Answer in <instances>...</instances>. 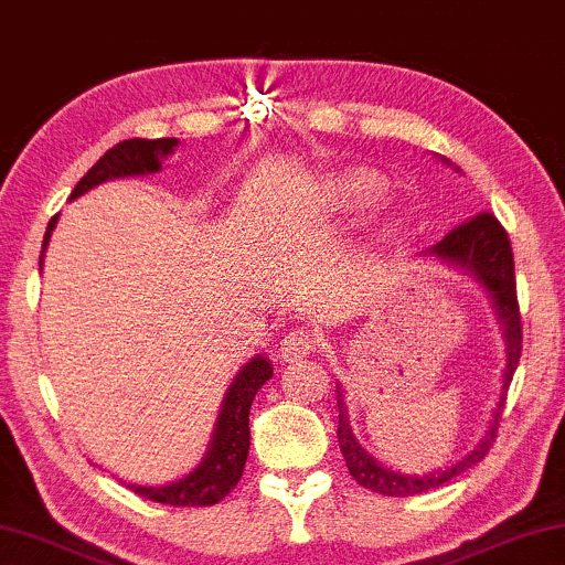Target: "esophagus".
Segmentation results:
<instances>
[{"mask_svg":"<svg viewBox=\"0 0 565 565\" xmlns=\"http://www.w3.org/2000/svg\"><path fill=\"white\" fill-rule=\"evenodd\" d=\"M315 349V338L310 330H291V333L284 335L281 345H278V356L284 361H297L302 356H310Z\"/></svg>","mask_w":565,"mask_h":565,"instance_id":"1","label":"esophagus"}]
</instances>
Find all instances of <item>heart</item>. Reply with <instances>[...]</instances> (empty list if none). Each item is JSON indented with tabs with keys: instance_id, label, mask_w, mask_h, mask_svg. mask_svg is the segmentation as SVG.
<instances>
[{
	"instance_id": "b5f03b06",
	"label": "heart",
	"mask_w": 565,
	"mask_h": 565,
	"mask_svg": "<svg viewBox=\"0 0 565 565\" xmlns=\"http://www.w3.org/2000/svg\"><path fill=\"white\" fill-rule=\"evenodd\" d=\"M382 188H385V180H382L377 172L364 168L345 170L341 175L330 178L328 183V191L333 193V199L341 201V204L349 209L372 204V201L382 193Z\"/></svg>"
}]
</instances>
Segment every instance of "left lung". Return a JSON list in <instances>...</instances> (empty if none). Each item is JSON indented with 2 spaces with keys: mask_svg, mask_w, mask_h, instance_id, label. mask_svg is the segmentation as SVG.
I'll use <instances>...</instances> for the list:
<instances>
[{
  "mask_svg": "<svg viewBox=\"0 0 565 565\" xmlns=\"http://www.w3.org/2000/svg\"><path fill=\"white\" fill-rule=\"evenodd\" d=\"M445 162L452 164L449 160ZM420 255H431V258L447 263V266L465 270V274L476 278L480 287H483L488 299H491L495 320H499L501 326L503 345H507V366H503V374H501L503 377L501 395L499 401H495L493 418L488 420L483 439H480L468 455L460 457V460L449 462L447 468L424 472V476H416V472H413V476L411 472H397L374 460V457L359 445L356 434H353L349 408H345V401H343V385L335 387L338 445H341L345 468H349V472L359 486L370 488V491L382 493V495H401V499L403 495L424 493L428 488L445 486L452 478L460 476V472L483 460L488 449L493 445L495 431H499L495 426H499L503 401H507L509 382L516 372L519 356H522V318H519V302H516L514 255H511V243H509L507 230L501 227L499 220L488 212L472 216V220L460 224V227H455L445 239H439V243L431 245Z\"/></svg>",
  "mask_w": 565,
  "mask_h": 565,
  "instance_id": "obj_1",
  "label": "left lung"
}]
</instances>
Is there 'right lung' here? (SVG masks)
I'll return each mask as SVG.
<instances>
[{
  "label": "right lung",
  "instance_id": "add662e5",
  "mask_svg": "<svg viewBox=\"0 0 565 565\" xmlns=\"http://www.w3.org/2000/svg\"><path fill=\"white\" fill-rule=\"evenodd\" d=\"M178 145L180 141L172 137L120 141L87 170V175L74 185L70 199H79V195L93 191L95 185L108 183V180L154 175V172L162 170V162L175 152ZM56 222L58 214L49 222L46 237H43L41 268ZM270 377H274V366H270L266 353H255L247 364L239 366L235 380L224 393L220 416H216L212 439H209L206 455L201 457V462L188 476L170 480L164 486L129 483L131 491L145 495L149 501L168 503V507H212V503L222 501L243 476L247 449H250V405L255 393Z\"/></svg>",
  "mask_w": 565,
  "mask_h": 565
}]
</instances>
